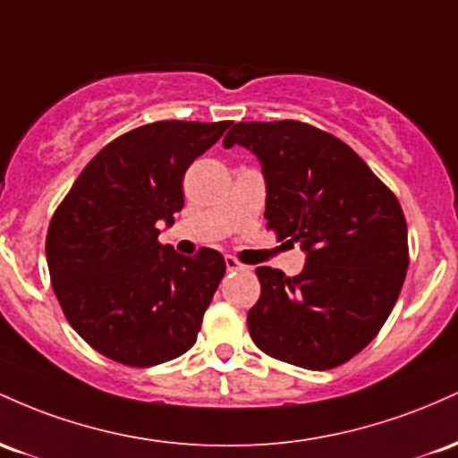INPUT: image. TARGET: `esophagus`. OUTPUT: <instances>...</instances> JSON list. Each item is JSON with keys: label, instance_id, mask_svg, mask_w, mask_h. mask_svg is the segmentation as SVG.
<instances>
[{"label": "esophagus", "instance_id": "esophagus-1", "mask_svg": "<svg viewBox=\"0 0 458 458\" xmlns=\"http://www.w3.org/2000/svg\"><path fill=\"white\" fill-rule=\"evenodd\" d=\"M225 264H227V270H229V272H235V270H246V266H244V264H240V261L235 259V257H231V255L225 257Z\"/></svg>", "mask_w": 458, "mask_h": 458}]
</instances>
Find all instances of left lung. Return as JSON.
Segmentation results:
<instances>
[{
  "label": "left lung",
  "instance_id": "8db88e82",
  "mask_svg": "<svg viewBox=\"0 0 458 458\" xmlns=\"http://www.w3.org/2000/svg\"><path fill=\"white\" fill-rule=\"evenodd\" d=\"M225 147L253 151L268 229L307 253L301 275L261 266L249 311L255 346L279 361L331 369L361 352L392 313L409 268L395 194L346 142L301 121L235 123Z\"/></svg>",
  "mask_w": 458,
  "mask_h": 458
}]
</instances>
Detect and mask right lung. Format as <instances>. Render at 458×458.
Returning <instances> with one entry per match:
<instances>
[{"mask_svg": "<svg viewBox=\"0 0 458 458\" xmlns=\"http://www.w3.org/2000/svg\"><path fill=\"white\" fill-rule=\"evenodd\" d=\"M229 121H157L106 145L51 216L47 266L69 325L112 361L148 368L194 346L225 276L218 250L157 242L182 212L188 166Z\"/></svg>", "mask_w": 458, "mask_h": 458, "instance_id": "add662e5", "label": "right lung"}]
</instances>
